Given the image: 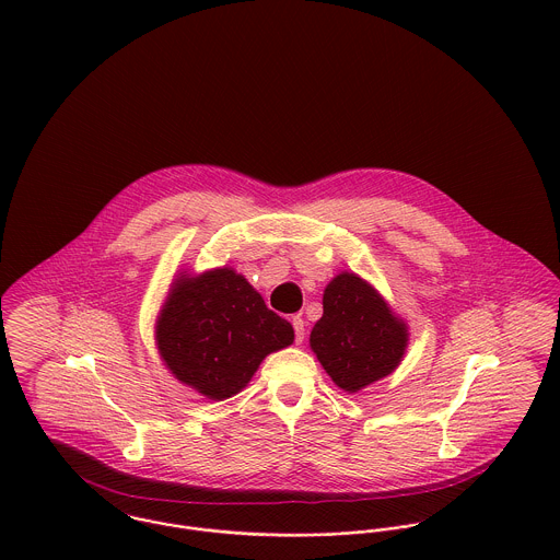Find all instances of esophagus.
<instances>
[{
  "mask_svg": "<svg viewBox=\"0 0 560 560\" xmlns=\"http://www.w3.org/2000/svg\"><path fill=\"white\" fill-rule=\"evenodd\" d=\"M293 329H295V340L302 345L304 342V334H306V323H304V319L298 315V317H293Z\"/></svg>",
  "mask_w": 560,
  "mask_h": 560,
  "instance_id": "obj_1",
  "label": "esophagus"
}]
</instances>
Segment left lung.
Returning a JSON list of instances; mask_svg holds the SVG:
<instances>
[{"instance_id":"8db88e82","label":"left lung","mask_w":560,"mask_h":560,"mask_svg":"<svg viewBox=\"0 0 560 560\" xmlns=\"http://www.w3.org/2000/svg\"><path fill=\"white\" fill-rule=\"evenodd\" d=\"M407 345V323L371 282L353 271L329 280L311 349L340 390L355 395L395 373Z\"/></svg>"}]
</instances>
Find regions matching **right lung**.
Returning a JSON list of instances; mask_svg holds the SVG:
<instances>
[{"label":"right lung","mask_w":560,"mask_h":560,"mask_svg":"<svg viewBox=\"0 0 560 560\" xmlns=\"http://www.w3.org/2000/svg\"><path fill=\"white\" fill-rule=\"evenodd\" d=\"M293 340V325L269 311L245 276L226 265L180 271L155 320L165 369L211 400L235 397L269 353Z\"/></svg>","instance_id":"1"}]
</instances>
